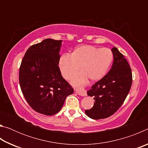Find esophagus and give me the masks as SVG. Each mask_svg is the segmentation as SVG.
I'll list each match as a JSON object with an SVG mask.
<instances>
[{
    "mask_svg": "<svg viewBox=\"0 0 148 148\" xmlns=\"http://www.w3.org/2000/svg\"><path fill=\"white\" fill-rule=\"evenodd\" d=\"M75 91H76V93L78 94L80 96L82 97H86L87 95L86 91L84 88H79V89H75Z\"/></svg>",
    "mask_w": 148,
    "mask_h": 148,
    "instance_id": "34e87169",
    "label": "esophagus"
}]
</instances>
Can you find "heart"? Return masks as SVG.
Masks as SVG:
<instances>
[{"mask_svg":"<svg viewBox=\"0 0 148 148\" xmlns=\"http://www.w3.org/2000/svg\"><path fill=\"white\" fill-rule=\"evenodd\" d=\"M114 56L108 48H99L91 45H82L76 47L71 55L62 54L59 59V68L64 79H70L78 71L81 72L72 79L71 83L81 86L87 78L95 82L106 74L113 61Z\"/></svg>","mask_w":148,"mask_h":148,"instance_id":"1","label":"heart"}]
</instances>
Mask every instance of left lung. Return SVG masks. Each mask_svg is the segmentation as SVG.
I'll return each instance as SVG.
<instances>
[{"instance_id":"left-lung-1","label":"left lung","mask_w":148,"mask_h":148,"mask_svg":"<svg viewBox=\"0 0 148 148\" xmlns=\"http://www.w3.org/2000/svg\"><path fill=\"white\" fill-rule=\"evenodd\" d=\"M114 62L106 76L87 91L93 97V107L85 113L90 118L101 119L113 115L123 103L132 85V72L128 62L116 47L112 49Z\"/></svg>"}]
</instances>
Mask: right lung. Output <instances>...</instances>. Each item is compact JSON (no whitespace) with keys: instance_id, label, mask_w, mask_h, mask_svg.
<instances>
[{"instance_id":"obj_1","label":"right lung","mask_w":148,"mask_h":148,"mask_svg":"<svg viewBox=\"0 0 148 148\" xmlns=\"http://www.w3.org/2000/svg\"><path fill=\"white\" fill-rule=\"evenodd\" d=\"M62 40L47 38L27 49L19 69L21 91L32 109L53 116L61 110L74 89L59 68Z\"/></svg>"}]
</instances>
